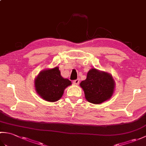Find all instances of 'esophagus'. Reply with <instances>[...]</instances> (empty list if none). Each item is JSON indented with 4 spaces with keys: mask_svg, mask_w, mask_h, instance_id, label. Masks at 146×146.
<instances>
[{
    "mask_svg": "<svg viewBox=\"0 0 146 146\" xmlns=\"http://www.w3.org/2000/svg\"><path fill=\"white\" fill-rule=\"evenodd\" d=\"M79 83H80V80H79V79H77V80H74L73 81V84H75V85H78L79 84Z\"/></svg>",
    "mask_w": 146,
    "mask_h": 146,
    "instance_id": "obj_1",
    "label": "esophagus"
}]
</instances>
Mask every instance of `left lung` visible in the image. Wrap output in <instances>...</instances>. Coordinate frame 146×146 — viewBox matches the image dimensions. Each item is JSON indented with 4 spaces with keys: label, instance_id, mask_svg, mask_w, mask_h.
Here are the masks:
<instances>
[{
    "label": "left lung",
    "instance_id": "8db88e82",
    "mask_svg": "<svg viewBox=\"0 0 146 146\" xmlns=\"http://www.w3.org/2000/svg\"><path fill=\"white\" fill-rule=\"evenodd\" d=\"M86 100L92 104H100L111 98L115 89V81L110 74L95 68L90 70L86 79L80 84Z\"/></svg>",
    "mask_w": 146,
    "mask_h": 146
}]
</instances>
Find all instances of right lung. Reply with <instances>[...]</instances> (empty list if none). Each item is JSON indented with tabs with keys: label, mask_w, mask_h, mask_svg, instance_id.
Wrapping results in <instances>:
<instances>
[{
	"label": "right lung",
	"mask_w": 146,
	"mask_h": 146,
	"mask_svg": "<svg viewBox=\"0 0 146 146\" xmlns=\"http://www.w3.org/2000/svg\"><path fill=\"white\" fill-rule=\"evenodd\" d=\"M71 85V81L61 76L58 66L41 71L35 81L37 94L42 99L51 102L60 100L64 89Z\"/></svg>",
	"instance_id": "add662e5"
}]
</instances>
